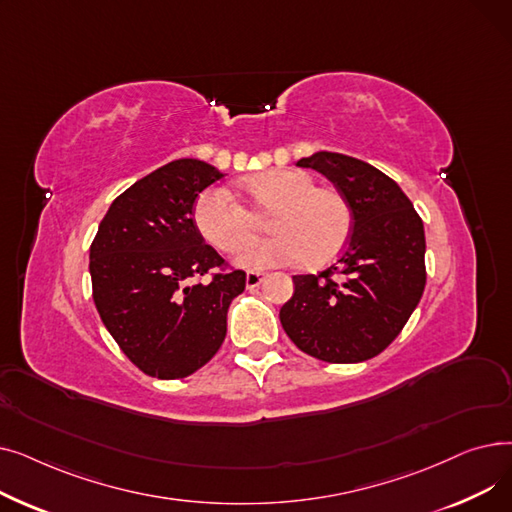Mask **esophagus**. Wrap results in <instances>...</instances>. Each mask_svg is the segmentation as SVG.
<instances>
[{
    "label": "esophagus",
    "mask_w": 512,
    "mask_h": 512,
    "mask_svg": "<svg viewBox=\"0 0 512 512\" xmlns=\"http://www.w3.org/2000/svg\"><path fill=\"white\" fill-rule=\"evenodd\" d=\"M263 278H265V274H261V272H249L247 274V288L259 286L263 282Z\"/></svg>",
    "instance_id": "34e87169"
}]
</instances>
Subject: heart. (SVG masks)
Returning a JSON list of instances; mask_svg holds the SVG:
<instances>
[{"instance_id":"b5f03b06","label":"heart","mask_w":512,"mask_h":512,"mask_svg":"<svg viewBox=\"0 0 512 512\" xmlns=\"http://www.w3.org/2000/svg\"><path fill=\"white\" fill-rule=\"evenodd\" d=\"M238 195L253 211L267 213V238L247 242L257 232L253 215L226 191L199 195L193 220L201 236L215 249L234 253L247 270L299 263L321 267L330 263L346 245L353 228V211L336 188L317 186L303 170H265L242 178Z\"/></svg>"}]
</instances>
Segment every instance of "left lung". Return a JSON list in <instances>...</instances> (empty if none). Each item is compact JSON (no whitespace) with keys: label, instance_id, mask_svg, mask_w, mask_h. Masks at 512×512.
I'll use <instances>...</instances> for the list:
<instances>
[{"label":"left lung","instance_id":"obj_1","mask_svg":"<svg viewBox=\"0 0 512 512\" xmlns=\"http://www.w3.org/2000/svg\"><path fill=\"white\" fill-rule=\"evenodd\" d=\"M324 174L353 211L340 259L321 274L292 276L280 309L284 332L326 363H361L405 328L425 288V232L409 197L367 161L332 151L299 159Z\"/></svg>","mask_w":512,"mask_h":512}]
</instances>
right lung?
<instances>
[{"mask_svg":"<svg viewBox=\"0 0 512 512\" xmlns=\"http://www.w3.org/2000/svg\"><path fill=\"white\" fill-rule=\"evenodd\" d=\"M224 174L182 157L114 199L89 253L93 301L124 355L157 380L201 369L226 338V317L245 272L205 276L224 259L193 220L203 188Z\"/></svg>","mask_w":512,"mask_h":512,"instance_id":"right-lung-1","label":"right lung"}]
</instances>
